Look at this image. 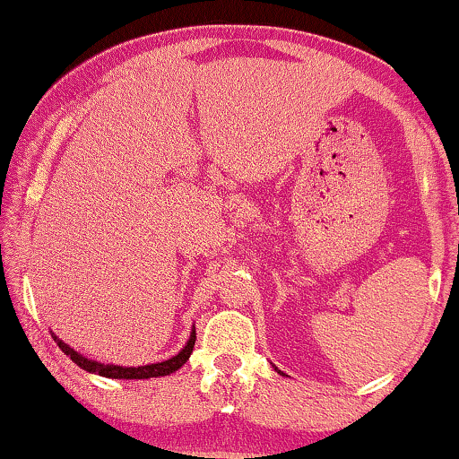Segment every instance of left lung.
<instances>
[{"mask_svg": "<svg viewBox=\"0 0 459 459\" xmlns=\"http://www.w3.org/2000/svg\"><path fill=\"white\" fill-rule=\"evenodd\" d=\"M275 369H278V368H275ZM278 374H281V376H284V372H280V369H278Z\"/></svg>", "mask_w": 459, "mask_h": 459, "instance_id": "8db88e82", "label": "left lung"}]
</instances>
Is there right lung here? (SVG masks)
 <instances>
[{
	"label": "right lung",
	"mask_w": 459,
	"mask_h": 459,
	"mask_svg": "<svg viewBox=\"0 0 459 459\" xmlns=\"http://www.w3.org/2000/svg\"><path fill=\"white\" fill-rule=\"evenodd\" d=\"M52 338L56 344L62 349V353H66L71 359L77 363L81 369L90 374H98L104 376V378H115V380H148V378H160V376H169L184 366V363L190 359L192 351H194V342H196V328H192L190 338H187L186 347L179 351L178 355H173L171 359L159 361V363H148V366H115V363H100L96 359H87L85 355H81L74 351L71 344H66L65 341H60L58 336L52 332Z\"/></svg>",
	"instance_id": "obj_1"
}]
</instances>
